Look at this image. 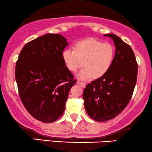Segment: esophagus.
<instances>
[{
    "mask_svg": "<svg viewBox=\"0 0 152 152\" xmlns=\"http://www.w3.org/2000/svg\"><path fill=\"white\" fill-rule=\"evenodd\" d=\"M76 83L78 84V85L81 86L82 88H84L86 86V83H84V82H82V81H78L77 82H76Z\"/></svg>",
    "mask_w": 152,
    "mask_h": 152,
    "instance_id": "obj_1",
    "label": "esophagus"
}]
</instances>
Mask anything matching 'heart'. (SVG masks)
<instances>
[{"label": "heart", "mask_w": 152, "mask_h": 152, "mask_svg": "<svg viewBox=\"0 0 152 152\" xmlns=\"http://www.w3.org/2000/svg\"><path fill=\"white\" fill-rule=\"evenodd\" d=\"M114 55V48L111 45L87 39L78 42L74 49H64L62 58L66 68L73 73L81 68L83 61L85 67L78 73V77L87 79L93 76L100 78L105 75L112 65Z\"/></svg>", "instance_id": "heart-1"}]
</instances>
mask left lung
Instances as JSON below:
<instances>
[{
    "label": "left lung",
    "mask_w": 152,
    "mask_h": 152,
    "mask_svg": "<svg viewBox=\"0 0 152 152\" xmlns=\"http://www.w3.org/2000/svg\"><path fill=\"white\" fill-rule=\"evenodd\" d=\"M104 36L112 39L115 46L113 64L83 93L86 111L97 122L107 121L121 113L131 99L137 77L138 65L130 46L114 34Z\"/></svg>",
    "instance_id": "1"
}]
</instances>
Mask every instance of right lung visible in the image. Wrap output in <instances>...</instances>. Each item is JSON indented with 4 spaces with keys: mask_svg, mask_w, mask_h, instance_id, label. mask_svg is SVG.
Masks as SVG:
<instances>
[{
    "mask_svg": "<svg viewBox=\"0 0 152 152\" xmlns=\"http://www.w3.org/2000/svg\"><path fill=\"white\" fill-rule=\"evenodd\" d=\"M67 45L61 34H46L27 43L16 62L20 98L31 115L45 123L63 115L69 91L76 82L62 58Z\"/></svg>",
    "mask_w": 152,
    "mask_h": 152,
    "instance_id": "obj_1",
    "label": "right lung"
}]
</instances>
